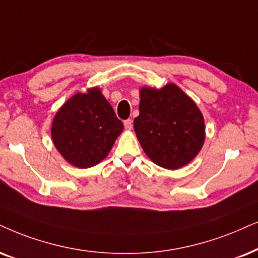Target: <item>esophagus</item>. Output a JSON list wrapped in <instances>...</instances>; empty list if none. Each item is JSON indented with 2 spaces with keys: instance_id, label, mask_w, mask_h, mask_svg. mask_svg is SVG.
Returning <instances> with one entry per match:
<instances>
[{
  "instance_id": "1",
  "label": "esophagus",
  "mask_w": 258,
  "mask_h": 258,
  "mask_svg": "<svg viewBox=\"0 0 258 258\" xmlns=\"http://www.w3.org/2000/svg\"><path fill=\"white\" fill-rule=\"evenodd\" d=\"M123 125H125V128L127 130V131H131L132 127H133V123H132V120L128 119V120H125L123 121Z\"/></svg>"
}]
</instances>
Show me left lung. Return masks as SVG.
I'll list each match as a JSON object with an SVG mask.
<instances>
[{"label": "left lung", "instance_id": "obj_1", "mask_svg": "<svg viewBox=\"0 0 258 258\" xmlns=\"http://www.w3.org/2000/svg\"><path fill=\"white\" fill-rule=\"evenodd\" d=\"M135 131L146 156L159 167L176 170L190 163L206 138L197 103L175 83L161 89L142 87Z\"/></svg>", "mask_w": 258, "mask_h": 258}]
</instances>
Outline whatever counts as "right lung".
<instances>
[{
  "mask_svg": "<svg viewBox=\"0 0 258 258\" xmlns=\"http://www.w3.org/2000/svg\"><path fill=\"white\" fill-rule=\"evenodd\" d=\"M123 125L100 88L74 94L57 110L51 127L52 142L68 163L87 169L103 161Z\"/></svg>",
  "mask_w": 258,
  "mask_h": 258,
  "instance_id": "1",
  "label": "right lung"
}]
</instances>
